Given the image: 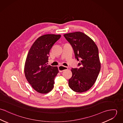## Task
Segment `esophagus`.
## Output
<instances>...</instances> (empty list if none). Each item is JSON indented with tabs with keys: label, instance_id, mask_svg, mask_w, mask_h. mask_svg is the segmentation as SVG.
I'll list each match as a JSON object with an SVG mask.
<instances>
[{
	"label": "esophagus",
	"instance_id": "obj_1",
	"mask_svg": "<svg viewBox=\"0 0 123 123\" xmlns=\"http://www.w3.org/2000/svg\"><path fill=\"white\" fill-rule=\"evenodd\" d=\"M67 69H68V67H66V66L61 65V66H59L58 67V70H59V72H62L63 71L66 70H67Z\"/></svg>",
	"mask_w": 123,
	"mask_h": 123
}]
</instances>
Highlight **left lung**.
<instances>
[{
    "label": "left lung",
    "mask_w": 123,
    "mask_h": 123,
    "mask_svg": "<svg viewBox=\"0 0 123 123\" xmlns=\"http://www.w3.org/2000/svg\"><path fill=\"white\" fill-rule=\"evenodd\" d=\"M71 45L75 58L80 61L79 68H72L69 80L70 88L79 93L88 91L95 83L101 68L98 50L94 42L83 33L76 32L64 35Z\"/></svg>",
    "instance_id": "1"
}]
</instances>
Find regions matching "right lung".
Segmentation results:
<instances>
[{"instance_id": "right-lung-1", "label": "right lung", "mask_w": 123, "mask_h": 123, "mask_svg": "<svg viewBox=\"0 0 123 123\" xmlns=\"http://www.w3.org/2000/svg\"><path fill=\"white\" fill-rule=\"evenodd\" d=\"M61 37L47 34L38 38L28 53L25 64V78L37 92L46 94L53 89L54 78L59 72L57 67L47 65L53 45Z\"/></svg>"}]
</instances>
